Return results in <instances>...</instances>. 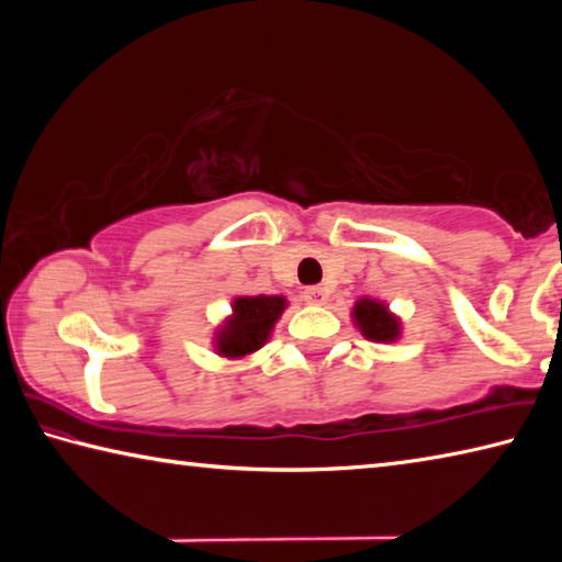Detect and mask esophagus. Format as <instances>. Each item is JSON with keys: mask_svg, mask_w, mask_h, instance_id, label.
Segmentation results:
<instances>
[{"mask_svg": "<svg viewBox=\"0 0 562 562\" xmlns=\"http://www.w3.org/2000/svg\"><path fill=\"white\" fill-rule=\"evenodd\" d=\"M302 297L307 304H325L327 302V290L317 288V284H315V288H304Z\"/></svg>", "mask_w": 562, "mask_h": 562, "instance_id": "1", "label": "esophagus"}]
</instances>
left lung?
<instances>
[{
  "instance_id": "1",
  "label": "left lung",
  "mask_w": 562,
  "mask_h": 562,
  "mask_svg": "<svg viewBox=\"0 0 562 562\" xmlns=\"http://www.w3.org/2000/svg\"><path fill=\"white\" fill-rule=\"evenodd\" d=\"M351 319H355L357 329L369 341H396L402 335V322L394 317L384 302L361 297L357 300L355 310H351Z\"/></svg>"
}]
</instances>
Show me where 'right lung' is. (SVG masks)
<instances>
[{
    "mask_svg": "<svg viewBox=\"0 0 562 562\" xmlns=\"http://www.w3.org/2000/svg\"><path fill=\"white\" fill-rule=\"evenodd\" d=\"M288 307L280 294H258V297H235L233 315L215 331V349L221 357L240 359L258 351L270 339L274 322Z\"/></svg>",
    "mask_w": 562,
    "mask_h": 562,
    "instance_id": "right-lung-1",
    "label": "right lung"
}]
</instances>
